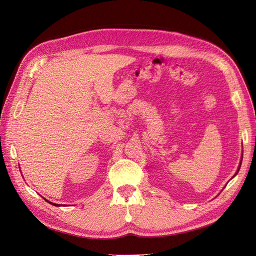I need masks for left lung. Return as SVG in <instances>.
<instances>
[{
  "mask_svg": "<svg viewBox=\"0 0 256 256\" xmlns=\"http://www.w3.org/2000/svg\"><path fill=\"white\" fill-rule=\"evenodd\" d=\"M242 158H243V156H242ZM241 162H242V160H241ZM241 164H242V162H240V166H241ZM240 166H239V168H238V171H236V173L234 174V176H236V175L238 174V172H239V170H240Z\"/></svg>",
  "mask_w": 256,
  "mask_h": 256,
  "instance_id": "left-lung-1",
  "label": "left lung"
}]
</instances>
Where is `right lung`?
Here are the masks:
<instances>
[{
    "mask_svg": "<svg viewBox=\"0 0 256 256\" xmlns=\"http://www.w3.org/2000/svg\"><path fill=\"white\" fill-rule=\"evenodd\" d=\"M49 204H51V205H54V206H56V207H58V206H60V205H58V204H54V202H49V200H47Z\"/></svg>",
    "mask_w": 256,
    "mask_h": 256,
    "instance_id": "obj_1",
    "label": "right lung"
}]
</instances>
